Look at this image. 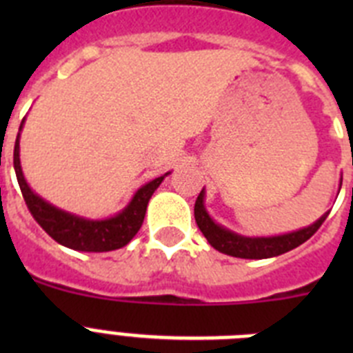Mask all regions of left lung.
Returning a JSON list of instances; mask_svg holds the SVG:
<instances>
[{
	"instance_id": "left-lung-1",
	"label": "left lung",
	"mask_w": 353,
	"mask_h": 353,
	"mask_svg": "<svg viewBox=\"0 0 353 353\" xmlns=\"http://www.w3.org/2000/svg\"><path fill=\"white\" fill-rule=\"evenodd\" d=\"M329 212L320 217L316 223L311 226L302 228L299 232L286 233V235L277 236H244L239 233H233L226 230L224 226L215 223L208 215L207 208H205V189H201L198 199L194 203V217L196 224L208 240V244L219 252L230 254L235 258H249V260H263V258H272L285 254V252L292 251V249L299 248L304 244L305 240L316 233V230L323 224L327 219Z\"/></svg>"
}]
</instances>
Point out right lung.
I'll list each match as a JSON object with an SVG mask.
<instances>
[{
  "instance_id": "add662e5",
  "label": "right lung",
  "mask_w": 353,
  "mask_h": 353,
  "mask_svg": "<svg viewBox=\"0 0 353 353\" xmlns=\"http://www.w3.org/2000/svg\"><path fill=\"white\" fill-rule=\"evenodd\" d=\"M21 129H23V123H21ZM19 136L21 134H17L14 146V170L17 174V182L21 187V192H23V198L28 205V210L31 212L33 219L42 226L43 232L48 233L51 239H54L58 244L74 249V251L105 252L129 244L141 228L150 198L155 192V189L161 185L164 176H168V173L139 187L130 199V203L114 217L101 221L84 219L79 215L68 214L61 208H56L54 205L48 203L46 199L31 191L30 185L24 180L23 170H21Z\"/></svg>"
}]
</instances>
